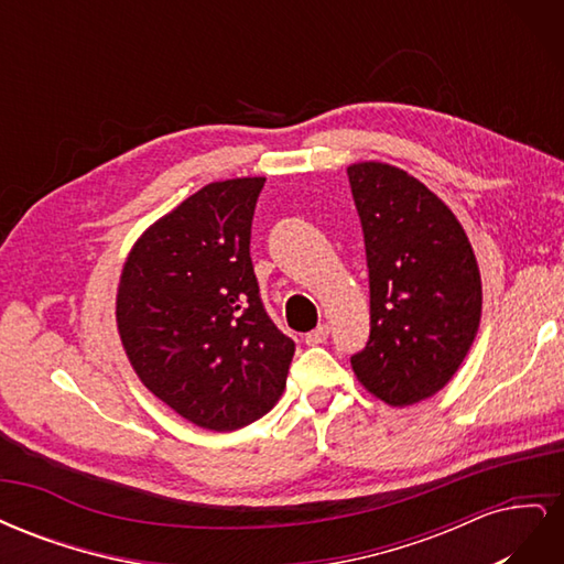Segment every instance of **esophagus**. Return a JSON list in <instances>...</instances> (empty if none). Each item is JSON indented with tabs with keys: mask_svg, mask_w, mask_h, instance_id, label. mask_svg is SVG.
I'll use <instances>...</instances> for the list:
<instances>
[{
	"mask_svg": "<svg viewBox=\"0 0 564 564\" xmlns=\"http://www.w3.org/2000/svg\"><path fill=\"white\" fill-rule=\"evenodd\" d=\"M327 338H329V327H327V324H319V327H315L313 332H308V334L303 336V340H305V344H308V346H319V344H324V340H327Z\"/></svg>",
	"mask_w": 564,
	"mask_h": 564,
	"instance_id": "esophagus-1",
	"label": "esophagus"
}]
</instances>
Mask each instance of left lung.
Masks as SVG:
<instances>
[{
	"mask_svg": "<svg viewBox=\"0 0 564 564\" xmlns=\"http://www.w3.org/2000/svg\"><path fill=\"white\" fill-rule=\"evenodd\" d=\"M362 220L371 332L355 377L390 406L445 388L482 315V282L458 218L435 193L383 162L348 166Z\"/></svg>",
	"mask_w": 564,
	"mask_h": 564,
	"instance_id": "1",
	"label": "left lung"
}]
</instances>
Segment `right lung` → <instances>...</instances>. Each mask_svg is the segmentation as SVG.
Here are the masks:
<instances>
[{"label": "right lung", "instance_id": "1", "mask_svg": "<svg viewBox=\"0 0 564 564\" xmlns=\"http://www.w3.org/2000/svg\"><path fill=\"white\" fill-rule=\"evenodd\" d=\"M263 183L204 185L135 240L119 275L117 329L135 377L207 431L268 414L294 357V340L263 308L249 256Z\"/></svg>", "mask_w": 564, "mask_h": 564}]
</instances>
